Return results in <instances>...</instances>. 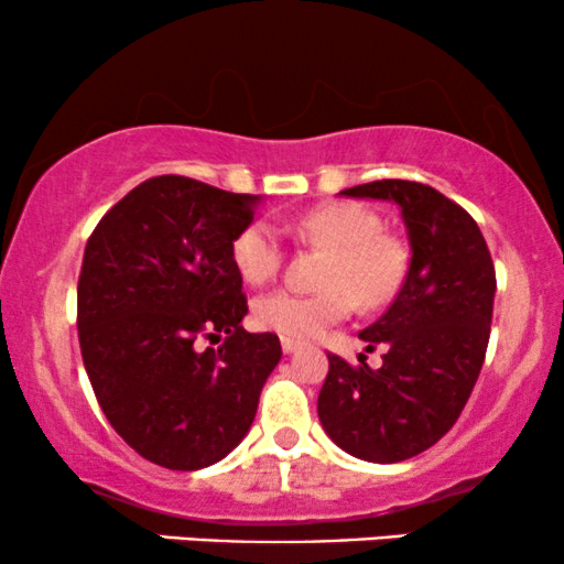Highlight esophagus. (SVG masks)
Returning a JSON list of instances; mask_svg holds the SVG:
<instances>
[{"mask_svg":"<svg viewBox=\"0 0 564 564\" xmlns=\"http://www.w3.org/2000/svg\"><path fill=\"white\" fill-rule=\"evenodd\" d=\"M281 347H283V352L291 355V352H296V349H300L302 345H300V341H296V339H291V336H283Z\"/></svg>","mask_w":564,"mask_h":564,"instance_id":"34e87169","label":"esophagus"}]
</instances>
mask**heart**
<instances>
[{
    "instance_id": "1",
    "label": "heart",
    "mask_w": 564,
    "mask_h": 564,
    "mask_svg": "<svg viewBox=\"0 0 564 564\" xmlns=\"http://www.w3.org/2000/svg\"><path fill=\"white\" fill-rule=\"evenodd\" d=\"M381 223L360 204L318 206L300 219V236L332 251L321 294L275 289L260 296L254 313L264 328L283 336L321 334L347 318L352 296L366 307L387 302L403 273V251L392 238L379 236ZM283 262V243L275 228L254 219L232 241V264L246 283H268Z\"/></svg>"
}]
</instances>
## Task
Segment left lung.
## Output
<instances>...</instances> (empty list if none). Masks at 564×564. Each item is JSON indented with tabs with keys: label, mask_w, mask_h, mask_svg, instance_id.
Listing matches in <instances>:
<instances>
[{
	"label": "left lung",
	"mask_w": 564,
	"mask_h": 564,
	"mask_svg": "<svg viewBox=\"0 0 564 564\" xmlns=\"http://www.w3.org/2000/svg\"><path fill=\"white\" fill-rule=\"evenodd\" d=\"M339 196L398 206L411 262L387 313L360 332L368 349H384L381 366L328 355L318 416L349 456L398 464L432 448L467 405L488 349L496 270L475 219L435 187L377 180Z\"/></svg>",
	"instance_id": "obj_1"
}]
</instances>
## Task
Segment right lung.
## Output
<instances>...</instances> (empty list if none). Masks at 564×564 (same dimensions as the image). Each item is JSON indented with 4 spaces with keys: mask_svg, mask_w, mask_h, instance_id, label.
Listing matches in <instances>:
<instances>
[{
    "mask_svg": "<svg viewBox=\"0 0 564 564\" xmlns=\"http://www.w3.org/2000/svg\"><path fill=\"white\" fill-rule=\"evenodd\" d=\"M260 196L180 174L129 191L84 249L79 345L111 426L148 462L196 471L251 430L281 360L275 334H249L232 241ZM200 335L223 338L200 350Z\"/></svg>",
    "mask_w": 564,
    "mask_h": 564,
    "instance_id": "1",
    "label": "right lung"
}]
</instances>
